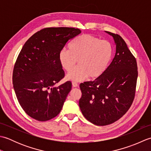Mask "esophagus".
Here are the masks:
<instances>
[{"instance_id": "obj_1", "label": "esophagus", "mask_w": 151, "mask_h": 151, "mask_svg": "<svg viewBox=\"0 0 151 151\" xmlns=\"http://www.w3.org/2000/svg\"><path fill=\"white\" fill-rule=\"evenodd\" d=\"M72 86H73V87L76 88V87H77V86H78V84L75 82H72Z\"/></svg>"}]
</instances>
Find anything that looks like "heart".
Segmentation results:
<instances>
[{
	"instance_id": "obj_1",
	"label": "heart",
	"mask_w": 151,
	"mask_h": 151,
	"mask_svg": "<svg viewBox=\"0 0 151 151\" xmlns=\"http://www.w3.org/2000/svg\"><path fill=\"white\" fill-rule=\"evenodd\" d=\"M113 47L110 42L89 34L76 37L58 54L60 65L67 71L71 70L77 62L79 65L67 75L70 81H79L88 76L95 79L103 74L110 62Z\"/></svg>"
}]
</instances>
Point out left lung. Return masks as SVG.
<instances>
[{
  "label": "left lung",
  "mask_w": 151,
  "mask_h": 151,
  "mask_svg": "<svg viewBox=\"0 0 151 151\" xmlns=\"http://www.w3.org/2000/svg\"><path fill=\"white\" fill-rule=\"evenodd\" d=\"M115 45L113 60L93 81L80 84L79 106L86 119L97 126L114 123L129 110L134 101L137 78L136 58L117 34L106 32Z\"/></svg>",
  "instance_id": "8db88e82"
}]
</instances>
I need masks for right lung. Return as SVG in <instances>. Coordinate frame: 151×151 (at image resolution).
<instances>
[{"label":"right lung","mask_w":151,"mask_h":151,"mask_svg":"<svg viewBox=\"0 0 151 151\" xmlns=\"http://www.w3.org/2000/svg\"><path fill=\"white\" fill-rule=\"evenodd\" d=\"M81 33L75 28H44L22 47L14 65L13 84L21 106L34 119L50 120L62 110L72 84L67 81L56 86L64 77L58 54Z\"/></svg>","instance_id":"obj_1"}]
</instances>
